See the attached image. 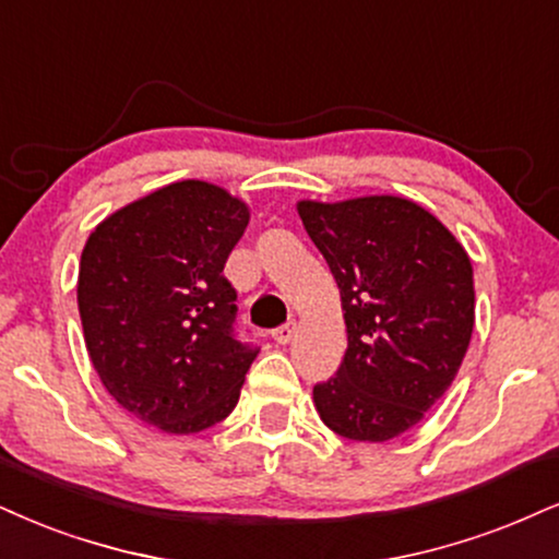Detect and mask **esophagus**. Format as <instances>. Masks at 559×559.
<instances>
[{"mask_svg":"<svg viewBox=\"0 0 559 559\" xmlns=\"http://www.w3.org/2000/svg\"><path fill=\"white\" fill-rule=\"evenodd\" d=\"M295 332H298V323L287 321V323H282L280 329H274L272 336H274V342H277V344H287L295 336Z\"/></svg>","mask_w":559,"mask_h":559,"instance_id":"obj_1","label":"esophagus"}]
</instances>
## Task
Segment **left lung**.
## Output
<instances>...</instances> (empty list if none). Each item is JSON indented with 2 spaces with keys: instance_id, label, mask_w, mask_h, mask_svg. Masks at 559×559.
Here are the masks:
<instances>
[{
  "instance_id": "left-lung-1",
  "label": "left lung",
  "mask_w": 559,
  "mask_h": 559,
  "mask_svg": "<svg viewBox=\"0 0 559 559\" xmlns=\"http://www.w3.org/2000/svg\"><path fill=\"white\" fill-rule=\"evenodd\" d=\"M298 215L340 287L347 349L313 385L336 436L383 443L415 427L456 378L474 329L466 248L406 197L300 199Z\"/></svg>"
}]
</instances>
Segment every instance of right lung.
<instances>
[{"label": "right lung", "mask_w": 559, "mask_h": 559, "mask_svg": "<svg viewBox=\"0 0 559 559\" xmlns=\"http://www.w3.org/2000/svg\"><path fill=\"white\" fill-rule=\"evenodd\" d=\"M251 210L210 181H176L123 204L82 248L78 306L103 385L129 415L191 436L236 409L257 349L233 336L227 253Z\"/></svg>", "instance_id": "add662e5"}]
</instances>
